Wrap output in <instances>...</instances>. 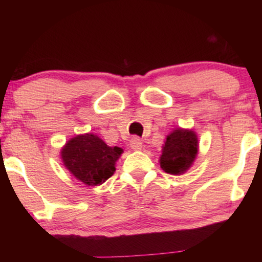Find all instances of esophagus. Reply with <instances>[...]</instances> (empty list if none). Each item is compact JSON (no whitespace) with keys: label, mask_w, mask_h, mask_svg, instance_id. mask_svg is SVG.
<instances>
[{"label":"esophagus","mask_w":262,"mask_h":262,"mask_svg":"<svg viewBox=\"0 0 262 262\" xmlns=\"http://www.w3.org/2000/svg\"><path fill=\"white\" fill-rule=\"evenodd\" d=\"M130 145H131V148L134 149V150H141L143 143H142V141L138 137H134V138L131 139Z\"/></svg>","instance_id":"1"}]
</instances>
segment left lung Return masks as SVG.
I'll return each mask as SVG.
<instances>
[{"label": "left lung", "mask_w": 262, "mask_h": 262, "mask_svg": "<svg viewBox=\"0 0 262 262\" xmlns=\"http://www.w3.org/2000/svg\"><path fill=\"white\" fill-rule=\"evenodd\" d=\"M198 137L195 132L175 128L167 136L160 157V166L168 174L180 175L189 169L198 154Z\"/></svg>", "instance_id": "left-lung-1"}]
</instances>
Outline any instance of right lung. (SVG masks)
<instances>
[{"label":"right lung","mask_w":262,"mask_h":262,"mask_svg":"<svg viewBox=\"0 0 262 262\" xmlns=\"http://www.w3.org/2000/svg\"><path fill=\"white\" fill-rule=\"evenodd\" d=\"M121 154V148L108 146L94 134H84L71 138L63 146L60 156L73 177L84 185L98 186L112 177Z\"/></svg>","instance_id":"add662e5"}]
</instances>
